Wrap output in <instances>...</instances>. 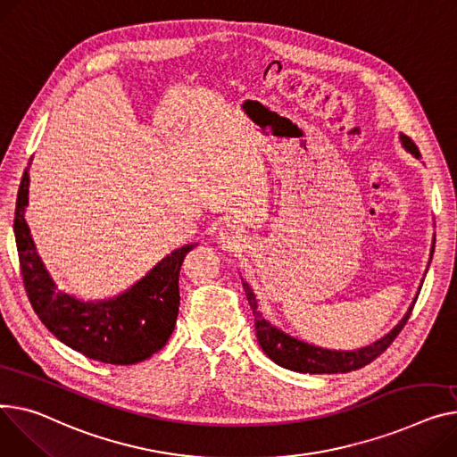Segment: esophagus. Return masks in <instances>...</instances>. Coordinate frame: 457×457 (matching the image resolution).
Here are the masks:
<instances>
[{"mask_svg":"<svg viewBox=\"0 0 457 457\" xmlns=\"http://www.w3.org/2000/svg\"><path fill=\"white\" fill-rule=\"evenodd\" d=\"M224 237H226V238H229V233H224Z\"/></svg>","mask_w":457,"mask_h":457,"instance_id":"esophagus-1","label":"esophagus"}]
</instances>
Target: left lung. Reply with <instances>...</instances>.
I'll return each instance as SVG.
<instances>
[{"label":"left lung","instance_id":"8db88e82","mask_svg":"<svg viewBox=\"0 0 457 457\" xmlns=\"http://www.w3.org/2000/svg\"><path fill=\"white\" fill-rule=\"evenodd\" d=\"M401 139H403V145L406 146V150H410L415 158L420 156L417 145L408 136L403 134ZM432 253H434V248H432ZM242 285H245L248 303L253 311L255 334H257V340H259V345L262 347V351L270 356V360L276 361L278 366L287 368L290 371L311 373V375L351 373V371L366 368L368 363L377 360L395 342V338L399 337V332L408 323L413 305H415L413 303L408 314L403 318V321L395 327L387 334V337L375 342L373 345L358 349V351H328V349L309 345L305 342H299V340L288 337V334L281 332L279 328L270 325V321H266L262 318V314L257 311V307H259L257 299H255V294L250 290L248 283H242Z\"/></svg>","mask_w":457,"mask_h":457}]
</instances>
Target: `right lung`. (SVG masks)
<instances>
[{"label": "right lung", "instance_id": "add662e5", "mask_svg": "<svg viewBox=\"0 0 457 457\" xmlns=\"http://www.w3.org/2000/svg\"><path fill=\"white\" fill-rule=\"evenodd\" d=\"M27 195L25 169L16 198L14 237L23 287L42 323L68 347L104 363L130 366L158 353L176 325L181 262L196 245L174 250L125 294L108 301L84 303L56 290L49 278L23 217Z\"/></svg>", "mask_w": 457, "mask_h": 457}]
</instances>
